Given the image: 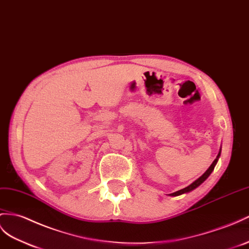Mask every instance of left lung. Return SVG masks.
<instances>
[{
	"label": "left lung",
	"mask_w": 249,
	"mask_h": 249,
	"mask_svg": "<svg viewBox=\"0 0 249 249\" xmlns=\"http://www.w3.org/2000/svg\"><path fill=\"white\" fill-rule=\"evenodd\" d=\"M220 156H221V148H220V151H219L218 156H216V158L214 159V161L213 162V164L210 165V166L208 167V169L199 178V179H196L195 182L191 183L190 185H188L187 187L183 188V189H181V190H178V191H176V193H174V194H170L169 196H181V195H183V194H188V193H190V191H193L194 189H196V187H199V186L201 185V184H202L204 181H205V180L207 179V178L210 176V174H212L213 171L216 163H218V161H219Z\"/></svg>",
	"instance_id": "left-lung-1"
}]
</instances>
